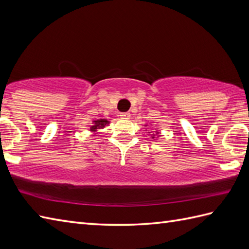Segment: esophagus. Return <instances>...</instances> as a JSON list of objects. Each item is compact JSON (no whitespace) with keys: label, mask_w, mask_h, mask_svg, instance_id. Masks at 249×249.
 Here are the masks:
<instances>
[{"label":"esophagus","mask_w":249,"mask_h":249,"mask_svg":"<svg viewBox=\"0 0 249 249\" xmlns=\"http://www.w3.org/2000/svg\"><path fill=\"white\" fill-rule=\"evenodd\" d=\"M120 117L123 118V119H129V118H130V113H129V112L120 113Z\"/></svg>","instance_id":"34e87169"}]
</instances>
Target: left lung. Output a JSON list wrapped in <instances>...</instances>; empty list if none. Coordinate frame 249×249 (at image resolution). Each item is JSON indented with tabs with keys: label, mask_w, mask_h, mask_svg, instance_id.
Returning <instances> with one entry per match:
<instances>
[{
	"label": "left lung",
	"mask_w": 249,
	"mask_h": 249,
	"mask_svg": "<svg viewBox=\"0 0 249 249\" xmlns=\"http://www.w3.org/2000/svg\"><path fill=\"white\" fill-rule=\"evenodd\" d=\"M153 136H154V135H153ZM152 138H154V137H152Z\"/></svg>",
	"instance_id": "obj_1"
}]
</instances>
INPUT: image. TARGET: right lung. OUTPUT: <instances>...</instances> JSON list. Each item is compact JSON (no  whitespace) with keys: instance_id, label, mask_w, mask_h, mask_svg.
Wrapping results in <instances>:
<instances>
[{"instance_id":"add662e5","label":"right lung","mask_w":249,"mask_h":249,"mask_svg":"<svg viewBox=\"0 0 249 249\" xmlns=\"http://www.w3.org/2000/svg\"><path fill=\"white\" fill-rule=\"evenodd\" d=\"M108 124V121L107 119H99L94 121V124L90 126V131H96L97 129H101L106 126Z\"/></svg>"}]
</instances>
